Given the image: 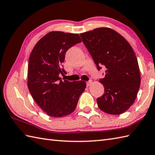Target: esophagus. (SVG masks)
Wrapping results in <instances>:
<instances>
[{"label":"esophagus","mask_w":155,"mask_h":155,"mask_svg":"<svg viewBox=\"0 0 155 155\" xmlns=\"http://www.w3.org/2000/svg\"><path fill=\"white\" fill-rule=\"evenodd\" d=\"M91 83H92V81H91V80H89V81H87V82H86L87 86V87H89V86H90V85H91Z\"/></svg>","instance_id":"esophagus-1"}]
</instances>
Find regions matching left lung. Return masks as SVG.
<instances>
[{"mask_svg":"<svg viewBox=\"0 0 155 155\" xmlns=\"http://www.w3.org/2000/svg\"><path fill=\"white\" fill-rule=\"evenodd\" d=\"M82 41L100 70L104 94L97 99L99 108L111 115L125 112L135 101L140 84L135 54L124 37L109 28H98L80 34Z\"/></svg>","mask_w":155,"mask_h":155,"instance_id":"8db88e82","label":"left lung"}]
</instances>
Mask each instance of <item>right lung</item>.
Masks as SVG:
<instances>
[{
    "label": "right lung",
    "instance_id": "add662e5",
    "mask_svg": "<svg viewBox=\"0 0 155 155\" xmlns=\"http://www.w3.org/2000/svg\"><path fill=\"white\" fill-rule=\"evenodd\" d=\"M81 40L78 34L52 31L43 36L30 55L28 87L40 107L49 116L61 117L76 108L80 96L86 87L84 81H62L59 74L66 51Z\"/></svg>",
    "mask_w": 155,
    "mask_h": 155
}]
</instances>
